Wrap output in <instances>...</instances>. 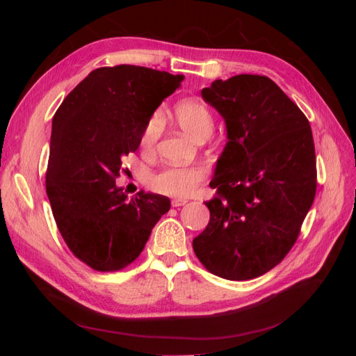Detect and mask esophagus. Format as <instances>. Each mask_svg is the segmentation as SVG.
<instances>
[{
    "label": "esophagus",
    "mask_w": 356,
    "mask_h": 356,
    "mask_svg": "<svg viewBox=\"0 0 356 356\" xmlns=\"http://www.w3.org/2000/svg\"><path fill=\"white\" fill-rule=\"evenodd\" d=\"M186 203H187V200H186V199H174V200H172V207H174V208L184 207Z\"/></svg>",
    "instance_id": "obj_1"
}]
</instances>
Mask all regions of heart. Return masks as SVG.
Wrapping results in <instances>:
<instances>
[{
  "label": "heart",
  "instance_id": "1",
  "mask_svg": "<svg viewBox=\"0 0 356 356\" xmlns=\"http://www.w3.org/2000/svg\"><path fill=\"white\" fill-rule=\"evenodd\" d=\"M174 118L182 132L195 141H203L213 131V117L207 105L196 99H186L175 105ZM163 131V117L159 113L153 114L145 123L141 143L143 149L152 152ZM208 177L204 166H168L149 177V188L172 197H188L200 187Z\"/></svg>",
  "mask_w": 356,
  "mask_h": 356
}]
</instances>
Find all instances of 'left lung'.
Listing matches in <instances>:
<instances>
[{"label":"left lung","instance_id":"left-lung-1","mask_svg":"<svg viewBox=\"0 0 356 356\" xmlns=\"http://www.w3.org/2000/svg\"><path fill=\"white\" fill-rule=\"evenodd\" d=\"M225 122L227 144L204 202L209 222L193 239L207 270L248 281L281 263L316 195V157L306 115L266 75L241 74L202 90Z\"/></svg>","mask_w":356,"mask_h":356}]
</instances>
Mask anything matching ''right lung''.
<instances>
[{
  "mask_svg": "<svg viewBox=\"0 0 356 356\" xmlns=\"http://www.w3.org/2000/svg\"><path fill=\"white\" fill-rule=\"evenodd\" d=\"M184 75L117 65L92 71L51 122L46 191L63 241L98 272L134 263L170 200L139 191L127 199L115 178L139 147L143 129Z\"/></svg>",
  "mask_w": 356,
  "mask_h": 356,
  "instance_id": "add662e5",
  "label": "right lung"
}]
</instances>
